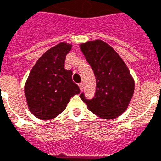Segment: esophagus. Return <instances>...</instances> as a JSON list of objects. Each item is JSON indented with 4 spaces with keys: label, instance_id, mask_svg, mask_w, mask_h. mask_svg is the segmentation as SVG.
Instances as JSON below:
<instances>
[{
    "label": "esophagus",
    "instance_id": "34e87169",
    "mask_svg": "<svg viewBox=\"0 0 161 161\" xmlns=\"http://www.w3.org/2000/svg\"><path fill=\"white\" fill-rule=\"evenodd\" d=\"M78 86H79V88H80V90L82 91L83 89V83H81L78 84Z\"/></svg>",
    "mask_w": 161,
    "mask_h": 161
}]
</instances>
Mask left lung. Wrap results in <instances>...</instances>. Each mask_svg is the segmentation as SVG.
Masks as SVG:
<instances>
[{"label": "left lung", "instance_id": "left-lung-1", "mask_svg": "<svg viewBox=\"0 0 161 161\" xmlns=\"http://www.w3.org/2000/svg\"><path fill=\"white\" fill-rule=\"evenodd\" d=\"M96 78L95 95L80 98L88 110L103 119H114L127 109L135 91V80L127 65L114 49L102 40L80 44Z\"/></svg>", "mask_w": 161, "mask_h": 161}]
</instances>
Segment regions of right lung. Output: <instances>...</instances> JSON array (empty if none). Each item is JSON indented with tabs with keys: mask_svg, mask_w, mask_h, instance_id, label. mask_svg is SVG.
<instances>
[{
	"mask_svg": "<svg viewBox=\"0 0 161 161\" xmlns=\"http://www.w3.org/2000/svg\"><path fill=\"white\" fill-rule=\"evenodd\" d=\"M73 45L60 42L36 61L24 87L30 112L42 120L53 119L65 110L70 98L80 93L71 70L64 68L66 55Z\"/></svg>",
	"mask_w": 161,
	"mask_h": 161,
	"instance_id": "right-lung-1",
	"label": "right lung"
}]
</instances>
